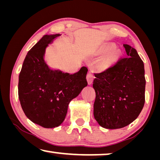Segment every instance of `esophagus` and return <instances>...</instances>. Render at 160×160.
<instances>
[{
  "label": "esophagus",
  "mask_w": 160,
  "mask_h": 160,
  "mask_svg": "<svg viewBox=\"0 0 160 160\" xmlns=\"http://www.w3.org/2000/svg\"><path fill=\"white\" fill-rule=\"evenodd\" d=\"M94 75L92 74V72H89L88 73L87 75V81H88V85H92V83L93 82V80H94Z\"/></svg>",
  "instance_id": "esophagus-1"
}]
</instances>
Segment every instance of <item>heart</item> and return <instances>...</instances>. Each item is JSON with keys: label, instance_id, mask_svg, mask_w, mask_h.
Instances as JSON below:
<instances>
[{"label": "heart", "instance_id": "b5f03b06", "mask_svg": "<svg viewBox=\"0 0 160 160\" xmlns=\"http://www.w3.org/2000/svg\"><path fill=\"white\" fill-rule=\"evenodd\" d=\"M116 45L114 43H107L102 45L98 50V54L100 56H105L102 62V65L107 67L115 62L121 55V52L118 49H115Z\"/></svg>", "mask_w": 160, "mask_h": 160}]
</instances>
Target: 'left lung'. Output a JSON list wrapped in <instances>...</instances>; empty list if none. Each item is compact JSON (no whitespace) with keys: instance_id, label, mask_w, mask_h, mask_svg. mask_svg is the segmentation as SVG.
<instances>
[{"instance_id":"8db88e82","label":"left lung","mask_w":160,"mask_h":160,"mask_svg":"<svg viewBox=\"0 0 160 160\" xmlns=\"http://www.w3.org/2000/svg\"><path fill=\"white\" fill-rule=\"evenodd\" d=\"M127 58L95 74L94 118L102 128L120 129L135 120L144 107L146 80L144 63L137 50L124 44Z\"/></svg>"}]
</instances>
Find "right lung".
I'll return each mask as SVG.
<instances>
[{
    "instance_id": "obj_1",
    "label": "right lung",
    "mask_w": 160,
    "mask_h": 160,
    "mask_svg": "<svg viewBox=\"0 0 160 160\" xmlns=\"http://www.w3.org/2000/svg\"><path fill=\"white\" fill-rule=\"evenodd\" d=\"M60 34L45 35L28 52L18 80V98L25 115L45 128L61 125L68 105L88 85V68L74 74L50 69L44 56L45 49Z\"/></svg>"
}]
</instances>
